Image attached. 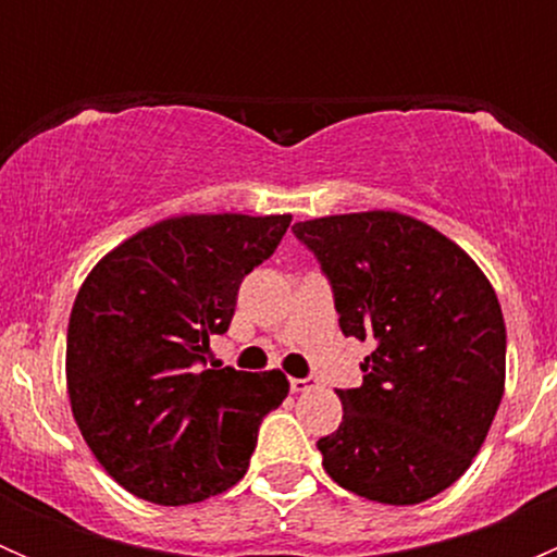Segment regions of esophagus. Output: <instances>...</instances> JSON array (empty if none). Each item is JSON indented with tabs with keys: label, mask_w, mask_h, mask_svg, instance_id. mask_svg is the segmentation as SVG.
Segmentation results:
<instances>
[{
	"label": "esophagus",
	"mask_w": 557,
	"mask_h": 557,
	"mask_svg": "<svg viewBox=\"0 0 557 557\" xmlns=\"http://www.w3.org/2000/svg\"><path fill=\"white\" fill-rule=\"evenodd\" d=\"M318 387V380L305 377V380H290V393H307Z\"/></svg>",
	"instance_id": "obj_1"
}]
</instances>
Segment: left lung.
I'll return each instance as SVG.
<instances>
[{
	"instance_id": "1",
	"label": "left lung",
	"mask_w": 557,
	"mask_h": 557,
	"mask_svg": "<svg viewBox=\"0 0 557 557\" xmlns=\"http://www.w3.org/2000/svg\"><path fill=\"white\" fill-rule=\"evenodd\" d=\"M345 336L369 342L363 385L336 391L323 469L369 502L420 504L471 466L504 396L507 329L485 274L445 234L401 212L296 223Z\"/></svg>"
}]
</instances>
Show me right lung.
I'll return each instance as SVG.
<instances>
[{
	"label": "right lung",
	"instance_id": "right-lung-1",
	"mask_svg": "<svg viewBox=\"0 0 557 557\" xmlns=\"http://www.w3.org/2000/svg\"><path fill=\"white\" fill-rule=\"evenodd\" d=\"M290 215H183L134 234L94 267L66 329V387L83 440L145 502L180 507L245 476L258 425L288 396L283 372L207 367L245 274Z\"/></svg>",
	"mask_w": 557,
	"mask_h": 557
}]
</instances>
